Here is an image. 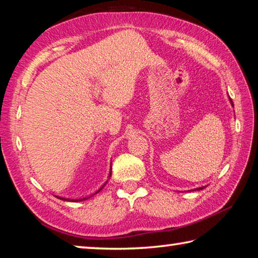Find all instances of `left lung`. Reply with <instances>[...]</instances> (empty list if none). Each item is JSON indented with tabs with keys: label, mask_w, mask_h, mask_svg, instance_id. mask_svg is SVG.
Instances as JSON below:
<instances>
[{
	"label": "left lung",
	"mask_w": 258,
	"mask_h": 258,
	"mask_svg": "<svg viewBox=\"0 0 258 258\" xmlns=\"http://www.w3.org/2000/svg\"><path fill=\"white\" fill-rule=\"evenodd\" d=\"M229 100H230V103H231V106L233 107V102H232V100H231V98H230V97H229ZM204 187H205V186H200V187H197V189H195V190H203ZM195 190H194V191H195Z\"/></svg>",
	"instance_id": "obj_1"
}]
</instances>
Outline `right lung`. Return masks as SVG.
I'll return each mask as SVG.
<instances>
[{
  "mask_svg": "<svg viewBox=\"0 0 258 258\" xmlns=\"http://www.w3.org/2000/svg\"><path fill=\"white\" fill-rule=\"evenodd\" d=\"M111 176V167H110V173H109V177ZM108 182V181H107ZM107 182L104 183V184L100 187V189L97 191V192H94V194L92 195V196H94V195H97L99 191H101L102 190V187L107 184ZM92 196H89V197H83V198H75V199H73V198H64V197H60V196H55L56 198H59V199H61V200H69V202H83V200H86V199H89V198H91L92 197Z\"/></svg>",
  "mask_w": 258,
  "mask_h": 258,
  "instance_id": "add662e5",
  "label": "right lung"
}]
</instances>
